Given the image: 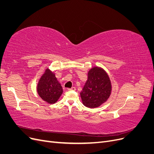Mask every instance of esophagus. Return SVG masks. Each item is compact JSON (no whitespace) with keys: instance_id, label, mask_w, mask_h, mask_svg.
Instances as JSON below:
<instances>
[{"instance_id":"esophagus-1","label":"esophagus","mask_w":154,"mask_h":154,"mask_svg":"<svg viewBox=\"0 0 154 154\" xmlns=\"http://www.w3.org/2000/svg\"><path fill=\"white\" fill-rule=\"evenodd\" d=\"M68 90H69V91H76V88L74 87H72L70 88H69Z\"/></svg>"}]
</instances>
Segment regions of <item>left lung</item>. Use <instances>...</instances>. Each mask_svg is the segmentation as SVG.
Returning <instances> with one entry per match:
<instances>
[{"label":"left lung","mask_w":154,"mask_h":154,"mask_svg":"<svg viewBox=\"0 0 154 154\" xmlns=\"http://www.w3.org/2000/svg\"><path fill=\"white\" fill-rule=\"evenodd\" d=\"M110 92V81L104 70L99 67L91 69L80 93L83 104L88 108H96L107 100Z\"/></svg>","instance_id":"obj_1"}]
</instances>
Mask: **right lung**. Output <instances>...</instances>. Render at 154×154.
I'll return each instance as SVG.
<instances>
[{
	"label": "right lung",
	"instance_id": "add662e5",
	"mask_svg": "<svg viewBox=\"0 0 154 154\" xmlns=\"http://www.w3.org/2000/svg\"><path fill=\"white\" fill-rule=\"evenodd\" d=\"M37 91L42 99L53 104L58 101L62 94L63 89L54 74L48 69L40 78Z\"/></svg>",
	"mask_w": 154,
	"mask_h": 154
}]
</instances>
